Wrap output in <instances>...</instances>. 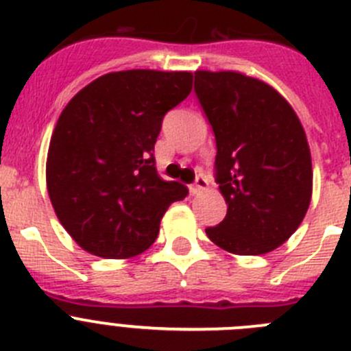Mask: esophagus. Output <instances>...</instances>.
Returning <instances> with one entry per match:
<instances>
[{
	"instance_id": "obj_1",
	"label": "esophagus",
	"mask_w": 351,
	"mask_h": 351,
	"mask_svg": "<svg viewBox=\"0 0 351 351\" xmlns=\"http://www.w3.org/2000/svg\"><path fill=\"white\" fill-rule=\"evenodd\" d=\"M208 189V180L204 178V176H197L194 182V185L191 187V192L192 194H199V192H203Z\"/></svg>"
}]
</instances>
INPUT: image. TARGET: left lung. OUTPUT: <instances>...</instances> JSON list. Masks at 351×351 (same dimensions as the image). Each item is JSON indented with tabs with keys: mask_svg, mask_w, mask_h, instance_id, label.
I'll return each mask as SVG.
<instances>
[{
	"mask_svg": "<svg viewBox=\"0 0 351 351\" xmlns=\"http://www.w3.org/2000/svg\"><path fill=\"white\" fill-rule=\"evenodd\" d=\"M194 90L215 132V176L226 219L206 236L236 255L273 252L298 230L313 192L306 132L289 101L238 71H195Z\"/></svg>",
	"mask_w": 351,
	"mask_h": 351,
	"instance_id": "1",
	"label": "left lung"
}]
</instances>
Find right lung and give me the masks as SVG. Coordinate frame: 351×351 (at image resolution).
Listing matches in <instances>:
<instances>
[{"instance_id":"add662e5","label":"right lung","mask_w":351,"mask_h":351,"mask_svg":"<svg viewBox=\"0 0 351 351\" xmlns=\"http://www.w3.org/2000/svg\"><path fill=\"white\" fill-rule=\"evenodd\" d=\"M191 90V71H113L62 110L50 138L47 191L59 222L85 252L141 254L156 241L169 204L189 194L157 175L154 145L164 115Z\"/></svg>"}]
</instances>
